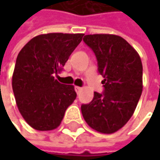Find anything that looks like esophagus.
Instances as JSON below:
<instances>
[{
	"label": "esophagus",
	"instance_id": "obj_1",
	"mask_svg": "<svg viewBox=\"0 0 160 160\" xmlns=\"http://www.w3.org/2000/svg\"><path fill=\"white\" fill-rule=\"evenodd\" d=\"M75 91L77 93H79L80 91H81V87H79V86H75Z\"/></svg>",
	"mask_w": 160,
	"mask_h": 160
}]
</instances>
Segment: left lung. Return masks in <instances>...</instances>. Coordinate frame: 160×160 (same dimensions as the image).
<instances>
[{
  "label": "left lung",
  "instance_id": "left-lung-1",
  "mask_svg": "<svg viewBox=\"0 0 160 160\" xmlns=\"http://www.w3.org/2000/svg\"><path fill=\"white\" fill-rule=\"evenodd\" d=\"M93 51L98 71L104 77V92H94L90 104L81 106L87 124L101 133H114L133 115L143 91L140 55L127 41L113 34L85 35Z\"/></svg>",
  "mask_w": 160,
  "mask_h": 160
}]
</instances>
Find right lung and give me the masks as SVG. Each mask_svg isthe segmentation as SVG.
<instances>
[{"label": "right lung", "mask_w": 160, "mask_h": 160, "mask_svg": "<svg viewBox=\"0 0 160 160\" xmlns=\"http://www.w3.org/2000/svg\"><path fill=\"white\" fill-rule=\"evenodd\" d=\"M84 34L48 33L31 39L19 52L12 78L16 106L38 131L56 129L77 97L73 85L55 80Z\"/></svg>", "instance_id": "1"}]
</instances>
